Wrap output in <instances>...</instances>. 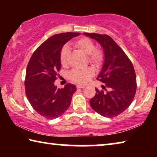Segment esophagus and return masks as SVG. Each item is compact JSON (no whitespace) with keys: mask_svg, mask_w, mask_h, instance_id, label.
Masks as SVG:
<instances>
[{"mask_svg":"<svg viewBox=\"0 0 157 157\" xmlns=\"http://www.w3.org/2000/svg\"><path fill=\"white\" fill-rule=\"evenodd\" d=\"M76 87L78 89H83L85 87V86H84V85H80V84H77L76 85Z\"/></svg>","mask_w":157,"mask_h":157,"instance_id":"esophagus-1","label":"esophagus"}]
</instances>
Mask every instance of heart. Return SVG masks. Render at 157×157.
<instances>
[{
    "mask_svg": "<svg viewBox=\"0 0 157 157\" xmlns=\"http://www.w3.org/2000/svg\"><path fill=\"white\" fill-rule=\"evenodd\" d=\"M75 46L80 49L85 54L89 55L90 62L95 66H99L102 63L104 59V54L100 50L95 49V45L94 41L89 38L84 37L77 40ZM70 56V50L67 46L62 48L60 51L59 58L62 65H67ZM94 71L91 68H75L69 73V78L74 82L79 84H86L94 75Z\"/></svg>",
    "mask_w": 157,
    "mask_h": 157,
    "instance_id": "obj_1",
    "label": "heart"
}]
</instances>
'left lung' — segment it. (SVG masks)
Instances as JSON below:
<instances>
[{"label": "left lung", "instance_id": "8db88e82", "mask_svg": "<svg viewBox=\"0 0 157 157\" xmlns=\"http://www.w3.org/2000/svg\"><path fill=\"white\" fill-rule=\"evenodd\" d=\"M95 39L104 51V63L97 79L105 84L109 91H99L90 100V105L100 115L113 118L131 105L136 91V77L128 57L113 39L107 34L83 33Z\"/></svg>", "mask_w": 157, "mask_h": 157}]
</instances>
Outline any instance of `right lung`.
<instances>
[{"instance_id": "right-lung-1", "label": "right lung", "mask_w": 157, "mask_h": 157, "mask_svg": "<svg viewBox=\"0 0 157 157\" xmlns=\"http://www.w3.org/2000/svg\"><path fill=\"white\" fill-rule=\"evenodd\" d=\"M80 34H55L41 44L32 55L26 68L25 94L37 113L48 119L62 115L71 105L75 85L66 84L62 89L55 85L61 68L60 51L66 42Z\"/></svg>"}]
</instances>
